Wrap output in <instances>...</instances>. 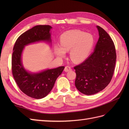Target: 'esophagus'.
I'll use <instances>...</instances> for the list:
<instances>
[{
    "label": "esophagus",
    "mask_w": 129,
    "mask_h": 129,
    "mask_svg": "<svg viewBox=\"0 0 129 129\" xmlns=\"http://www.w3.org/2000/svg\"><path fill=\"white\" fill-rule=\"evenodd\" d=\"M72 70V68L71 67L69 66H66L65 67V69H64V71L65 72H69V71Z\"/></svg>",
    "instance_id": "1"
}]
</instances>
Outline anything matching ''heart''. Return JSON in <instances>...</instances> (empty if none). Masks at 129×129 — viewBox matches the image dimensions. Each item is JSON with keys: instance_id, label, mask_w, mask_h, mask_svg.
Wrapping results in <instances>:
<instances>
[{"instance_id": "heart-1", "label": "heart", "mask_w": 129, "mask_h": 129, "mask_svg": "<svg viewBox=\"0 0 129 129\" xmlns=\"http://www.w3.org/2000/svg\"><path fill=\"white\" fill-rule=\"evenodd\" d=\"M60 46H55V53L60 58L66 55L70 50V57L73 61H84L91 52L94 44V38L90 34L78 30L65 32L60 37Z\"/></svg>"}]
</instances>
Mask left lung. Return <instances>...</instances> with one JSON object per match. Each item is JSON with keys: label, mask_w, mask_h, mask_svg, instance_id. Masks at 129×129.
<instances>
[{"label": "left lung", "mask_w": 129, "mask_h": 129, "mask_svg": "<svg viewBox=\"0 0 129 129\" xmlns=\"http://www.w3.org/2000/svg\"><path fill=\"white\" fill-rule=\"evenodd\" d=\"M99 38L94 52L80 64L74 67L75 86L79 91L90 95L100 92L111 80L116 54L114 43L107 33L97 26Z\"/></svg>", "instance_id": "left-lung-1"}]
</instances>
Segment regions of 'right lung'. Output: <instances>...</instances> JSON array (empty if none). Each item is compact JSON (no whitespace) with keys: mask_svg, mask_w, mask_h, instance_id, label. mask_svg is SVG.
Returning <instances> with one entry per match:
<instances>
[{"mask_svg":"<svg viewBox=\"0 0 129 129\" xmlns=\"http://www.w3.org/2000/svg\"><path fill=\"white\" fill-rule=\"evenodd\" d=\"M51 28L48 25L34 26L19 37L13 50L12 70L16 83L24 94L37 99L48 95L65 67L62 66L47 69L38 73H29L22 65L21 54L24 46L30 43L40 41L51 42L50 30Z\"/></svg>","mask_w":129,"mask_h":129,"instance_id":"1","label":"right lung"}]
</instances>
